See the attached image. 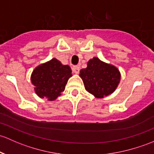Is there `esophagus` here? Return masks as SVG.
<instances>
[{
	"instance_id": "1",
	"label": "esophagus",
	"mask_w": 154,
	"mask_h": 154,
	"mask_svg": "<svg viewBox=\"0 0 154 154\" xmlns=\"http://www.w3.org/2000/svg\"><path fill=\"white\" fill-rule=\"evenodd\" d=\"M72 72L74 73V74H78L79 72H80V68L78 66H74L72 68Z\"/></svg>"
}]
</instances>
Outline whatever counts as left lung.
<instances>
[{"mask_svg": "<svg viewBox=\"0 0 154 154\" xmlns=\"http://www.w3.org/2000/svg\"><path fill=\"white\" fill-rule=\"evenodd\" d=\"M87 91L97 98H103L115 91L120 81L117 68L94 57L87 63V68L80 72Z\"/></svg>", "mask_w": 154, "mask_h": 154, "instance_id": "left-lung-1", "label": "left lung"}]
</instances>
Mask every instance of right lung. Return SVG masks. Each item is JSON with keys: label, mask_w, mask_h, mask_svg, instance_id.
Returning a JSON list of instances; mask_svg holds the SVG:
<instances>
[{"label": "right lung", "mask_w": 154, "mask_h": 154, "mask_svg": "<svg viewBox=\"0 0 154 154\" xmlns=\"http://www.w3.org/2000/svg\"><path fill=\"white\" fill-rule=\"evenodd\" d=\"M72 69L68 65H63L53 58L46 63L35 68L31 76L32 83L35 86V93L40 98L54 100L65 90Z\"/></svg>", "instance_id": "1"}]
</instances>
